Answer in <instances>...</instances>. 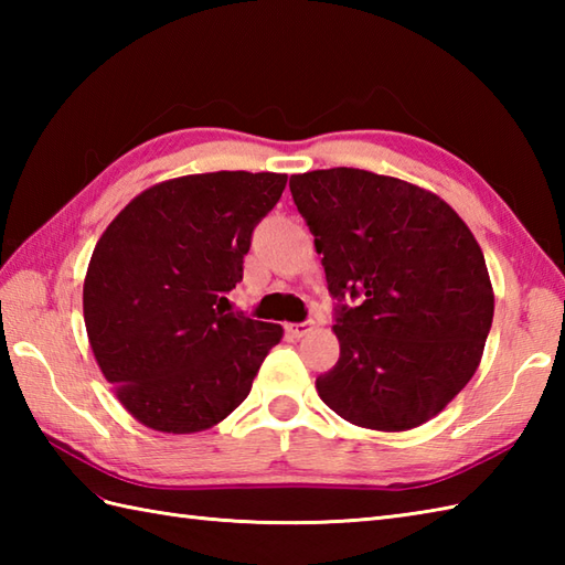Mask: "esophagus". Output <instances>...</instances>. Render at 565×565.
I'll use <instances>...</instances> for the list:
<instances>
[{
  "instance_id": "esophagus-1",
  "label": "esophagus",
  "mask_w": 565,
  "mask_h": 565,
  "mask_svg": "<svg viewBox=\"0 0 565 565\" xmlns=\"http://www.w3.org/2000/svg\"><path fill=\"white\" fill-rule=\"evenodd\" d=\"M316 328L313 320H303V322H291V326H286V330H289L294 338H306V334Z\"/></svg>"
}]
</instances>
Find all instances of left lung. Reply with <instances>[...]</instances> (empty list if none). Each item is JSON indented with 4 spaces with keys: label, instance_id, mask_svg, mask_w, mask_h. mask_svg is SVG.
I'll return each instance as SVG.
<instances>
[{
    "label": "left lung",
    "instance_id": "8db88e82",
    "mask_svg": "<svg viewBox=\"0 0 565 565\" xmlns=\"http://www.w3.org/2000/svg\"><path fill=\"white\" fill-rule=\"evenodd\" d=\"M289 186L338 298L340 359L318 395L366 429L425 425L481 364L495 310L481 245L447 201L403 179L332 167Z\"/></svg>",
    "mask_w": 565,
    "mask_h": 565
}]
</instances>
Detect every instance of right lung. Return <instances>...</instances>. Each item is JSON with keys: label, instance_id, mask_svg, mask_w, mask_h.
I'll return each mask as SVG.
<instances>
[{"label": "right lung", "instance_id": "1", "mask_svg": "<svg viewBox=\"0 0 565 565\" xmlns=\"http://www.w3.org/2000/svg\"><path fill=\"white\" fill-rule=\"evenodd\" d=\"M286 174L167 179L116 215L84 276V326L116 398L140 425L191 435L247 398L284 328L225 313L252 231Z\"/></svg>", "mask_w": 565, "mask_h": 565}]
</instances>
